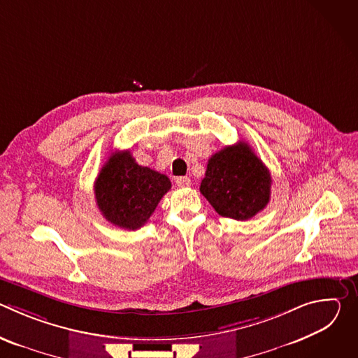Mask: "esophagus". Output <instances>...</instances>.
Masks as SVG:
<instances>
[{"label":"esophagus","instance_id":"esophagus-1","mask_svg":"<svg viewBox=\"0 0 358 358\" xmlns=\"http://www.w3.org/2000/svg\"><path fill=\"white\" fill-rule=\"evenodd\" d=\"M176 184L178 187H189L191 185V180L188 177H178V178H176Z\"/></svg>","mask_w":358,"mask_h":358}]
</instances>
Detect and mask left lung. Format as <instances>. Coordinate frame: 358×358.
Here are the masks:
<instances>
[{
	"instance_id": "obj_1",
	"label": "left lung",
	"mask_w": 358,
	"mask_h": 358,
	"mask_svg": "<svg viewBox=\"0 0 358 358\" xmlns=\"http://www.w3.org/2000/svg\"><path fill=\"white\" fill-rule=\"evenodd\" d=\"M272 177L250 145H227L208 160L199 191L227 218L246 221L261 213L271 198Z\"/></svg>"
}]
</instances>
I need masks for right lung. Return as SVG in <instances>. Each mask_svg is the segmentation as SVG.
<instances>
[{
  "instance_id": "1",
  "label": "right lung",
  "mask_w": 358,
  "mask_h": 358,
  "mask_svg": "<svg viewBox=\"0 0 358 358\" xmlns=\"http://www.w3.org/2000/svg\"><path fill=\"white\" fill-rule=\"evenodd\" d=\"M170 188L167 176L138 166L130 151H116L99 171L94 198L109 222L134 231L148 221Z\"/></svg>"
}]
</instances>
